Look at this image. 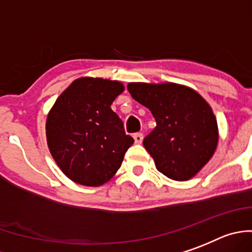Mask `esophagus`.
Segmentation results:
<instances>
[{
    "label": "esophagus",
    "instance_id": "esophagus-1",
    "mask_svg": "<svg viewBox=\"0 0 252 252\" xmlns=\"http://www.w3.org/2000/svg\"><path fill=\"white\" fill-rule=\"evenodd\" d=\"M133 138H134V142L137 143V144H140V143L143 142V134H142V133H135V134H133Z\"/></svg>",
    "mask_w": 252,
    "mask_h": 252
}]
</instances>
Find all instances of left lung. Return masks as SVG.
Wrapping results in <instances>:
<instances>
[{"label": "left lung", "mask_w": 252, "mask_h": 252, "mask_svg": "<svg viewBox=\"0 0 252 252\" xmlns=\"http://www.w3.org/2000/svg\"><path fill=\"white\" fill-rule=\"evenodd\" d=\"M131 98L153 114L157 126L143 140L160 173L188 181L212 158L219 126L212 108L191 88L174 83H129Z\"/></svg>", "instance_id": "8db88e82"}]
</instances>
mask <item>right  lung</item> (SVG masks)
Listing matches in <instances>:
<instances>
[{"label":"right lung","instance_id":"obj_1","mask_svg":"<svg viewBox=\"0 0 252 252\" xmlns=\"http://www.w3.org/2000/svg\"><path fill=\"white\" fill-rule=\"evenodd\" d=\"M124 92L121 81L79 78L61 93L46 118L49 151L72 182L98 187L121 168L134 143L110 105Z\"/></svg>","mask_w":252,"mask_h":252}]
</instances>
